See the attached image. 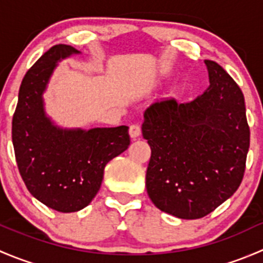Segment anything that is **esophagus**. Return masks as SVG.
Masks as SVG:
<instances>
[{
    "mask_svg": "<svg viewBox=\"0 0 263 263\" xmlns=\"http://www.w3.org/2000/svg\"><path fill=\"white\" fill-rule=\"evenodd\" d=\"M129 136L132 137V139H136V137H139L140 135H141V128H140L139 124H131L129 126Z\"/></svg>",
    "mask_w": 263,
    "mask_h": 263,
    "instance_id": "esophagus-1",
    "label": "esophagus"
}]
</instances>
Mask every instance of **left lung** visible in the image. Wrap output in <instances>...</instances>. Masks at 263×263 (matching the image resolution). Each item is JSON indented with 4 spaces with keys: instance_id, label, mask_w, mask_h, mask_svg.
<instances>
[{
    "instance_id": "obj_1",
    "label": "left lung",
    "mask_w": 263,
    "mask_h": 263,
    "mask_svg": "<svg viewBox=\"0 0 263 263\" xmlns=\"http://www.w3.org/2000/svg\"><path fill=\"white\" fill-rule=\"evenodd\" d=\"M205 65L210 86L202 94L190 103H155L142 123L151 147L147 195L179 219H200L232 197L249 148L242 90L216 62Z\"/></svg>"
}]
</instances>
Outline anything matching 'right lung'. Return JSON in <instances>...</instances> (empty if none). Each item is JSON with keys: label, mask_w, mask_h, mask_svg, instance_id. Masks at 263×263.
Returning a JSON list of instances; mask_svg holds the SVG:
<instances>
[{"label": "right lung", "mask_w": 263, "mask_h": 263, "mask_svg": "<svg viewBox=\"0 0 263 263\" xmlns=\"http://www.w3.org/2000/svg\"><path fill=\"white\" fill-rule=\"evenodd\" d=\"M80 53L66 44L47 50L24 76L12 118L21 178L36 200L60 213L86 208L100 190L105 165L129 145L127 126L63 128L47 116L43 95L58 62Z\"/></svg>", "instance_id": "add662e5"}]
</instances>
